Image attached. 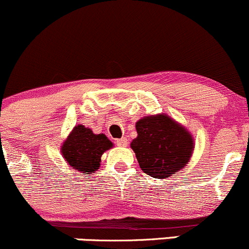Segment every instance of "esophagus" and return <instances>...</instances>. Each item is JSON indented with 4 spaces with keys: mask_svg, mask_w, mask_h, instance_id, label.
Masks as SVG:
<instances>
[{
    "mask_svg": "<svg viewBox=\"0 0 249 249\" xmlns=\"http://www.w3.org/2000/svg\"><path fill=\"white\" fill-rule=\"evenodd\" d=\"M127 143H129V142H127V138H125V137L117 139V145L118 146H126Z\"/></svg>",
    "mask_w": 249,
    "mask_h": 249,
    "instance_id": "esophagus-1",
    "label": "esophagus"
}]
</instances>
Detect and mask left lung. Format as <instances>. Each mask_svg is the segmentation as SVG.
I'll list each match as a JSON object with an SVG mask.
<instances>
[{"mask_svg":"<svg viewBox=\"0 0 249 249\" xmlns=\"http://www.w3.org/2000/svg\"><path fill=\"white\" fill-rule=\"evenodd\" d=\"M137 137L131 149L142 170L165 179L189 163L195 142L187 127L164 113L145 116L136 123Z\"/></svg>","mask_w":249,"mask_h":249,"instance_id":"8db88e82","label":"left lung"}]
</instances>
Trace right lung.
Masks as SVG:
<instances>
[{"mask_svg":"<svg viewBox=\"0 0 249 249\" xmlns=\"http://www.w3.org/2000/svg\"><path fill=\"white\" fill-rule=\"evenodd\" d=\"M113 143L104 133H94L89 127L78 124L61 145V155L71 168L81 175L95 173L100 168L102 155Z\"/></svg>","mask_w":249,"mask_h":249,"instance_id":"1","label":"right lung"}]
</instances>
